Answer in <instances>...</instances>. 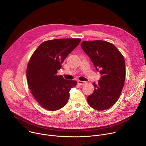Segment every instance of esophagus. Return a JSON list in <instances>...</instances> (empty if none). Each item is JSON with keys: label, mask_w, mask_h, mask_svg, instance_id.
<instances>
[{"label": "esophagus", "mask_w": 146, "mask_h": 146, "mask_svg": "<svg viewBox=\"0 0 146 146\" xmlns=\"http://www.w3.org/2000/svg\"><path fill=\"white\" fill-rule=\"evenodd\" d=\"M86 81H80V80H78V81H77V84H78V85H80V86L84 85V84H86Z\"/></svg>", "instance_id": "34e87169"}]
</instances>
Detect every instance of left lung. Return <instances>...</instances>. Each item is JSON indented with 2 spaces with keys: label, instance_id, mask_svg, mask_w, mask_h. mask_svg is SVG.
Listing matches in <instances>:
<instances>
[{
  "label": "left lung",
  "instance_id": "left-lung-1",
  "mask_svg": "<svg viewBox=\"0 0 146 146\" xmlns=\"http://www.w3.org/2000/svg\"><path fill=\"white\" fill-rule=\"evenodd\" d=\"M81 47L101 75L93 82L94 92L87 97L90 106L97 110L113 106L118 99L125 78L123 55L113 44L103 40L82 41Z\"/></svg>",
  "mask_w": 146,
  "mask_h": 146
}]
</instances>
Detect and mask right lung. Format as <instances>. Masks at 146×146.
<instances>
[{"label": "right lung", "mask_w": 146, "mask_h": 146, "mask_svg": "<svg viewBox=\"0 0 146 146\" xmlns=\"http://www.w3.org/2000/svg\"><path fill=\"white\" fill-rule=\"evenodd\" d=\"M80 38H59L41 43L31 56L27 69L29 89L37 102L45 109L55 111L65 106L74 80L57 76V70L69 54L79 44Z\"/></svg>", "instance_id": "right-lung-1"}]
</instances>
